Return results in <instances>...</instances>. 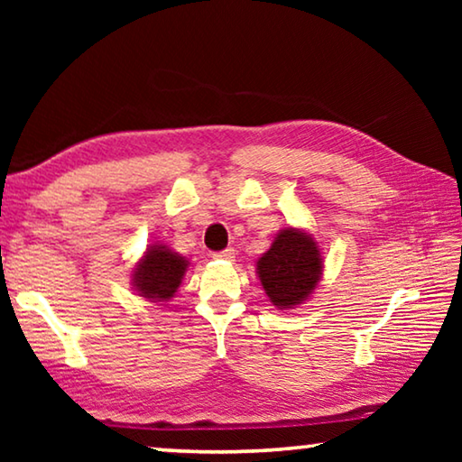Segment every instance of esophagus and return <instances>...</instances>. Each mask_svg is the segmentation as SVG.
I'll return each mask as SVG.
<instances>
[{"instance_id": "esophagus-1", "label": "esophagus", "mask_w": 462, "mask_h": 462, "mask_svg": "<svg viewBox=\"0 0 462 462\" xmlns=\"http://www.w3.org/2000/svg\"><path fill=\"white\" fill-rule=\"evenodd\" d=\"M214 256H216V259H222V261H234L236 253H234V248H224V250H220V253H216Z\"/></svg>"}]
</instances>
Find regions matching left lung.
Listing matches in <instances>:
<instances>
[{"mask_svg":"<svg viewBox=\"0 0 462 462\" xmlns=\"http://www.w3.org/2000/svg\"><path fill=\"white\" fill-rule=\"evenodd\" d=\"M256 273L273 306L295 308L308 300L322 277V256L310 234L287 228L256 263Z\"/></svg>","mask_w":462,"mask_h":462,"instance_id":"8db88e82","label":"left lung"}]
</instances>
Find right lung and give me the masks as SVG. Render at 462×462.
<instances>
[{"label":"right lung","instance_id":"1","mask_svg":"<svg viewBox=\"0 0 462 462\" xmlns=\"http://www.w3.org/2000/svg\"><path fill=\"white\" fill-rule=\"evenodd\" d=\"M187 261L167 246H151L136 264L134 287L146 300L167 301L175 295L185 275Z\"/></svg>","mask_w":462,"mask_h":462}]
</instances>
